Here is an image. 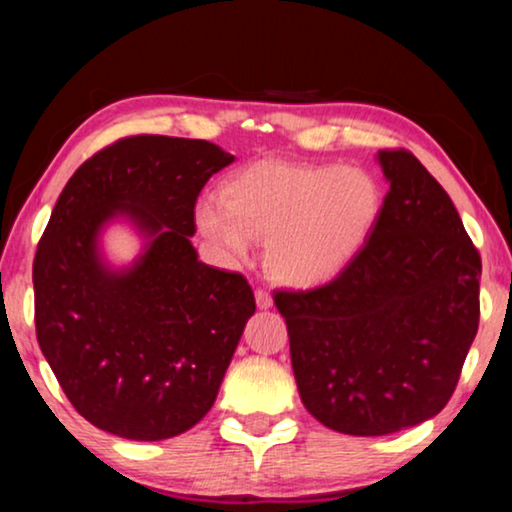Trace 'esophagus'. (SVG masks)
Listing matches in <instances>:
<instances>
[{"instance_id":"esophagus-1","label":"esophagus","mask_w":512,"mask_h":512,"mask_svg":"<svg viewBox=\"0 0 512 512\" xmlns=\"http://www.w3.org/2000/svg\"><path fill=\"white\" fill-rule=\"evenodd\" d=\"M256 305L261 307V310H268L272 307V296L265 289H256Z\"/></svg>"}]
</instances>
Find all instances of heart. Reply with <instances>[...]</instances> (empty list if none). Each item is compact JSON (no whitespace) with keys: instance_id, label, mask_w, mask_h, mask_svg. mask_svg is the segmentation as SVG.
Masks as SVG:
<instances>
[{"instance_id":"obj_1","label":"heart","mask_w":512,"mask_h":512,"mask_svg":"<svg viewBox=\"0 0 512 512\" xmlns=\"http://www.w3.org/2000/svg\"><path fill=\"white\" fill-rule=\"evenodd\" d=\"M380 209V186L359 167L263 160L237 172L223 200H202L195 223L230 265L247 263L254 240L268 237L270 275L317 289L361 254Z\"/></svg>"}]
</instances>
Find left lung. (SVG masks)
<instances>
[{
	"label": "left lung",
	"mask_w": 512,
	"mask_h": 512,
	"mask_svg": "<svg viewBox=\"0 0 512 512\" xmlns=\"http://www.w3.org/2000/svg\"><path fill=\"white\" fill-rule=\"evenodd\" d=\"M377 163L389 191L361 254L331 284L275 293L300 401L349 436L436 417L480 319V254L450 195L410 151Z\"/></svg>",
	"instance_id": "8db88e82"
}]
</instances>
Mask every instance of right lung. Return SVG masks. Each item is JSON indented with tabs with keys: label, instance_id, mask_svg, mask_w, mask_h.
I'll list each match as a JSON object with an SVG mask.
<instances>
[{
	"label": "right lung",
	"instance_id": "add662e5",
	"mask_svg": "<svg viewBox=\"0 0 512 512\" xmlns=\"http://www.w3.org/2000/svg\"><path fill=\"white\" fill-rule=\"evenodd\" d=\"M230 156L205 139L137 135L88 158L62 188L32 265L37 340L97 429L179 436L207 415L256 312L240 272L198 261L195 202ZM125 220L143 254L114 269L101 235Z\"/></svg>",
	"mask_w": 512,
	"mask_h": 512
}]
</instances>
